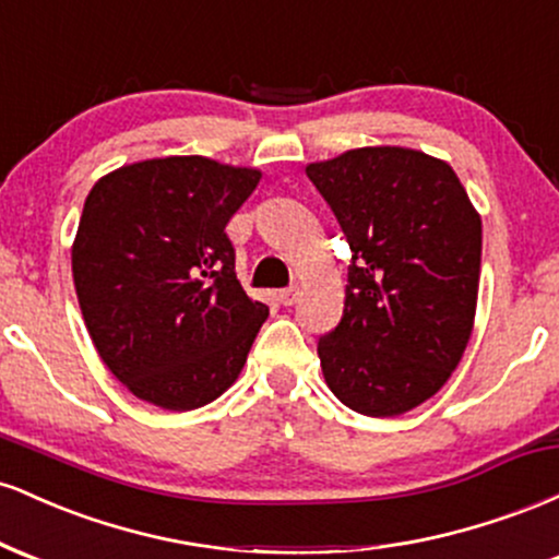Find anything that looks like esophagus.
Returning <instances> with one entry per match:
<instances>
[{"label": "esophagus", "mask_w": 559, "mask_h": 559, "mask_svg": "<svg viewBox=\"0 0 559 559\" xmlns=\"http://www.w3.org/2000/svg\"><path fill=\"white\" fill-rule=\"evenodd\" d=\"M297 299H299V288H297V286L281 288V292H278V301H281V305H284V307H292Z\"/></svg>", "instance_id": "34e87169"}]
</instances>
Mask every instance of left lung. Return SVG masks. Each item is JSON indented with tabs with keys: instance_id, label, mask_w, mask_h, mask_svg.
Wrapping results in <instances>:
<instances>
[{
	"instance_id": "8db88e82",
	"label": "left lung",
	"mask_w": 559,
	"mask_h": 559,
	"mask_svg": "<svg viewBox=\"0 0 559 559\" xmlns=\"http://www.w3.org/2000/svg\"><path fill=\"white\" fill-rule=\"evenodd\" d=\"M355 252L344 316L318 342L333 394L396 418L454 373L476 323L480 215L444 159L360 146L305 168Z\"/></svg>"
}]
</instances>
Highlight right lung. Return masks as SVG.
<instances>
[{
	"label": "right lung",
	"instance_id": "add662e5",
	"mask_svg": "<svg viewBox=\"0 0 559 559\" xmlns=\"http://www.w3.org/2000/svg\"><path fill=\"white\" fill-rule=\"evenodd\" d=\"M260 178L183 155L120 165L88 191L75 297L102 362L139 400L189 413L239 378L267 307L236 278L226 226Z\"/></svg>",
	"mask_w": 559,
	"mask_h": 559
}]
</instances>
